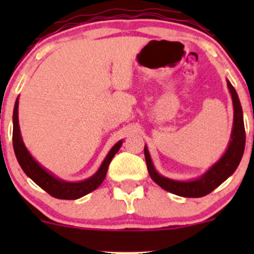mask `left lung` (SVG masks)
<instances>
[{"label": "left lung", "mask_w": 254, "mask_h": 254, "mask_svg": "<svg viewBox=\"0 0 254 254\" xmlns=\"http://www.w3.org/2000/svg\"><path fill=\"white\" fill-rule=\"evenodd\" d=\"M227 86H228L229 93L232 95L233 109H234V118H233V127L232 133H230L228 148L224 151L223 155L221 156V159L215 162L199 178L193 180H188V182H183V180H174L161 176L154 167L149 150H148L147 145H144V156L149 176L164 190L182 197H203L205 194L210 193L211 191H214L224 180L228 179L238 168L241 161V157L244 155L245 142H246L244 115L237 92H235L234 87L232 86V83L228 80H227Z\"/></svg>", "instance_id": "1"}]
</instances>
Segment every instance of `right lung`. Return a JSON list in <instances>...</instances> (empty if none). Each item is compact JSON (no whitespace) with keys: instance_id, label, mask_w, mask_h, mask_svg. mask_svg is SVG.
Instances as JSON below:
<instances>
[{"instance_id":"add662e5","label":"right lung","mask_w":254,"mask_h":254,"mask_svg":"<svg viewBox=\"0 0 254 254\" xmlns=\"http://www.w3.org/2000/svg\"><path fill=\"white\" fill-rule=\"evenodd\" d=\"M17 109H19V98L16 99L13 111V147L17 162L21 166L26 176L30 177L38 186H40L49 194L58 198V199H77V198L86 196L89 192L94 191L101 185L105 177H106L111 160L123 144L122 139L111 148L109 154L104 159L103 164L92 177L88 179L81 180V182H66V180L60 179L55 174H52L50 171L44 168L39 162L34 160V157L27 150L24 141H22L21 132H20Z\"/></svg>"}]
</instances>
